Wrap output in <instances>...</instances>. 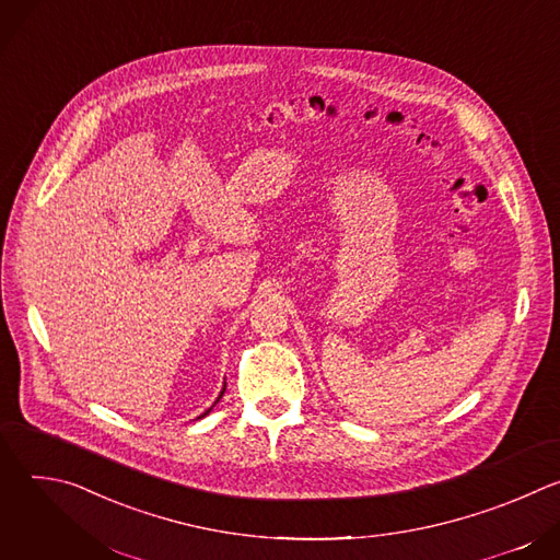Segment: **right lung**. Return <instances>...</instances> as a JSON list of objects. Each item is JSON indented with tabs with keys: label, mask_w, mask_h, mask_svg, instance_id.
<instances>
[{
	"label": "right lung",
	"mask_w": 560,
	"mask_h": 560,
	"mask_svg": "<svg viewBox=\"0 0 560 560\" xmlns=\"http://www.w3.org/2000/svg\"><path fill=\"white\" fill-rule=\"evenodd\" d=\"M223 392H225V383H223V387H221V392H219V396H217V401H214V404H212V406H210V408H208V410H206V412H203V415H201V417H197V419H203V417H206V415H210V410H212V408H214V406H217V404H219V398H221V396H223Z\"/></svg>",
	"instance_id": "right-lung-1"
}]
</instances>
